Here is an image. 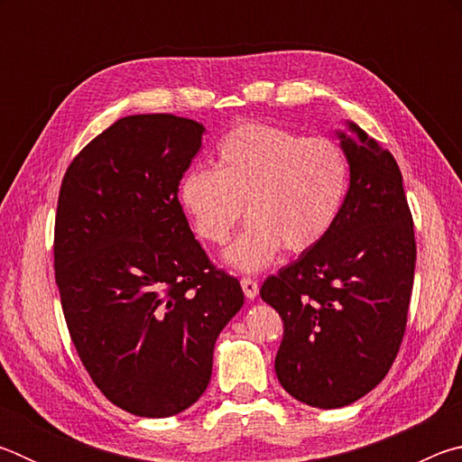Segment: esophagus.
<instances>
[{"instance_id":"1","label":"esophagus","mask_w":462,"mask_h":462,"mask_svg":"<svg viewBox=\"0 0 462 462\" xmlns=\"http://www.w3.org/2000/svg\"><path fill=\"white\" fill-rule=\"evenodd\" d=\"M240 285H242V291L248 297V300H254L256 295H259V283H256L254 279L250 277H242L240 279Z\"/></svg>"}]
</instances>
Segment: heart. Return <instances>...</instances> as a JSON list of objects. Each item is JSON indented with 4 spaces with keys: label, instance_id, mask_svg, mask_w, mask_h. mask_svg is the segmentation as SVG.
<instances>
[{
    "label": "heart",
    "instance_id": "obj_1",
    "mask_svg": "<svg viewBox=\"0 0 462 462\" xmlns=\"http://www.w3.org/2000/svg\"><path fill=\"white\" fill-rule=\"evenodd\" d=\"M350 161L332 138L273 124H240L220 138L214 171L191 169L179 203L195 236L220 246L246 209L250 224L226 250L238 271H261L281 248L300 254L319 245L346 203Z\"/></svg>",
    "mask_w": 462,
    "mask_h": 462
}]
</instances>
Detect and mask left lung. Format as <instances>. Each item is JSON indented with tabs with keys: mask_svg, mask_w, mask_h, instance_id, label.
Listing matches in <instances>:
<instances>
[{
	"mask_svg": "<svg viewBox=\"0 0 462 462\" xmlns=\"http://www.w3.org/2000/svg\"><path fill=\"white\" fill-rule=\"evenodd\" d=\"M346 203L330 234L279 269L261 297L283 319L275 373L322 410L361 400L400 353L416 269L413 217L393 154L350 124Z\"/></svg>",
	"mask_w": 462,
	"mask_h": 462,
	"instance_id": "8db88e82",
	"label": "left lung"
}]
</instances>
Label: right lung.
I'll list each match as a JSON object with an SVG mask.
<instances>
[{"mask_svg": "<svg viewBox=\"0 0 462 462\" xmlns=\"http://www.w3.org/2000/svg\"><path fill=\"white\" fill-rule=\"evenodd\" d=\"M203 132L173 114L128 116L60 183L52 253L62 314L91 381L134 416H175L199 400L217 334L245 303L177 199Z\"/></svg>", "mask_w": 462, "mask_h": 462, "instance_id": "add662e5", "label": "right lung"}]
</instances>
